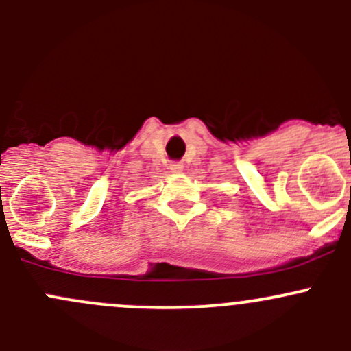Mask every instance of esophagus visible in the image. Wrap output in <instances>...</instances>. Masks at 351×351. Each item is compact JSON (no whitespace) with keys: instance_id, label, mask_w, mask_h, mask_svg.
<instances>
[{"instance_id":"34e87169","label":"esophagus","mask_w":351,"mask_h":351,"mask_svg":"<svg viewBox=\"0 0 351 351\" xmlns=\"http://www.w3.org/2000/svg\"><path fill=\"white\" fill-rule=\"evenodd\" d=\"M169 168H171L175 173H180V171H183V162L182 161H173L171 165H169Z\"/></svg>"}]
</instances>
